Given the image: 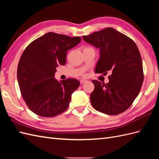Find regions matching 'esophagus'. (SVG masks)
<instances>
[{"label": "esophagus", "mask_w": 159, "mask_h": 159, "mask_svg": "<svg viewBox=\"0 0 159 159\" xmlns=\"http://www.w3.org/2000/svg\"><path fill=\"white\" fill-rule=\"evenodd\" d=\"M87 81H88L87 80H83V79H82V80H80V84H84V83H85V82H87Z\"/></svg>", "instance_id": "34e87169"}]
</instances>
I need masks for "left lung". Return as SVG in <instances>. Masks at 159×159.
<instances>
[{
  "instance_id": "8db88e82",
  "label": "left lung",
  "mask_w": 159,
  "mask_h": 159,
  "mask_svg": "<svg viewBox=\"0 0 159 159\" xmlns=\"http://www.w3.org/2000/svg\"><path fill=\"white\" fill-rule=\"evenodd\" d=\"M83 39L99 48L95 73H111L106 84L92 80L95 88L90 102L93 107L111 115L124 112L137 97L144 80L142 59L136 44L113 28L84 36Z\"/></svg>"
}]
</instances>
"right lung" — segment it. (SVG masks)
<instances>
[{"label":"right lung","instance_id":"right-lung-1","mask_svg":"<svg viewBox=\"0 0 159 159\" xmlns=\"http://www.w3.org/2000/svg\"><path fill=\"white\" fill-rule=\"evenodd\" d=\"M81 40L78 36L48 32L32 42L22 53L17 68L18 82L26 104L35 114L52 117L68 108L80 81L68 78L60 82L54 74L56 67L66 64L68 50Z\"/></svg>","mask_w":159,"mask_h":159}]
</instances>
